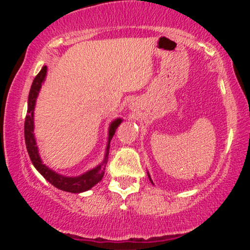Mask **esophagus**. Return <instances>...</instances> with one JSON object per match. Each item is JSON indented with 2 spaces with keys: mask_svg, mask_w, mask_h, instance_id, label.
<instances>
[{
  "mask_svg": "<svg viewBox=\"0 0 250 250\" xmlns=\"http://www.w3.org/2000/svg\"><path fill=\"white\" fill-rule=\"evenodd\" d=\"M129 108H131V109H132V108H134V105L131 104V105H129Z\"/></svg>",
  "mask_w": 250,
  "mask_h": 250,
  "instance_id": "1",
  "label": "esophagus"
}]
</instances>
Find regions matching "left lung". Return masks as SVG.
Segmentation results:
<instances>
[{
    "instance_id": "left-lung-1",
    "label": "left lung",
    "mask_w": 250,
    "mask_h": 250,
    "mask_svg": "<svg viewBox=\"0 0 250 250\" xmlns=\"http://www.w3.org/2000/svg\"><path fill=\"white\" fill-rule=\"evenodd\" d=\"M148 177H149V180H150V182H151L152 184H153V182H152V180H151V177H150V175H149V173H148Z\"/></svg>"
}]
</instances>
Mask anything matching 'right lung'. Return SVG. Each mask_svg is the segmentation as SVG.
Listing matches in <instances>:
<instances>
[{
  "label": "right lung",
  "mask_w": 250,
  "mask_h": 250,
  "mask_svg": "<svg viewBox=\"0 0 250 250\" xmlns=\"http://www.w3.org/2000/svg\"><path fill=\"white\" fill-rule=\"evenodd\" d=\"M47 67L43 66L42 69L37 76L34 78L32 87H30L29 95H28V109H27V116L25 119V142L26 148L28 151L29 158L32 160L33 165L35 168L39 170L41 175L45 179L47 182H50L53 187L58 188V189L66 191V192L71 193H81L84 191H87L93 188L95 184H98L102 180L104 175L105 165L108 163V156H109V148H110V141L114 136L116 129L121 123L123 122L122 118H116L110 123L108 129V142L107 146H105V153L104 158L102 162L94 167V168L88 169L87 172L78 176H66L62 174L57 173L56 170L51 169L47 167L45 164L41 159L39 146H37L35 134H34V110H35V104L37 97L42 87V84L44 83L46 78Z\"/></svg>",
  "instance_id": "1"
}]
</instances>
